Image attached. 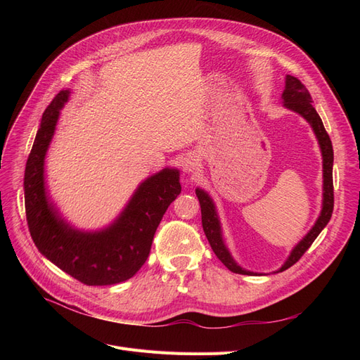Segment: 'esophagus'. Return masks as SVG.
Instances as JSON below:
<instances>
[{
  "instance_id": "esophagus-1",
  "label": "esophagus",
  "mask_w": 360,
  "mask_h": 360,
  "mask_svg": "<svg viewBox=\"0 0 360 360\" xmlns=\"http://www.w3.org/2000/svg\"><path fill=\"white\" fill-rule=\"evenodd\" d=\"M198 159L195 158V156H186L183 159V163H181V167H183V171L184 172H193L195 169L198 168Z\"/></svg>"
}]
</instances>
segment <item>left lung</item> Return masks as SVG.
Returning a JSON list of instances; mask_svg holds the SVG:
<instances>
[{
  "instance_id": "8db88e82",
  "label": "left lung",
  "mask_w": 360,
  "mask_h": 360,
  "mask_svg": "<svg viewBox=\"0 0 360 360\" xmlns=\"http://www.w3.org/2000/svg\"><path fill=\"white\" fill-rule=\"evenodd\" d=\"M282 103H284L285 108L288 110L300 114L307 122L311 124L315 136L319 139V144L321 148V156H323V207H321V213L319 216L317 222L311 228V231L304 236L302 240L296 245L291 250L290 257L278 271H284L292 264H296L297 261L302 258V255L307 252L309 246L314 243L317 236L323 231V228L328 225L332 217L333 212V177H332V168H333V148H332V141L326 132V129L323 126V122L320 115L315 111V108L312 106V99L311 94L297 78H294L291 75H287L285 78V90L282 93ZM201 205V221H202V230L205 233L207 240H209L213 252L216 257L219 258L225 267L230 269L234 274H240V275H254L252 271H248L238 266L236 261L233 259L230 250L226 249L224 238H222V230H221V222L219 217H217L214 204L212 198L204 192L202 189L195 191Z\"/></svg>"
}]
</instances>
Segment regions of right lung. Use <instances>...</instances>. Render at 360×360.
<instances>
[{
    "instance_id": "add662e5",
    "label": "right lung",
    "mask_w": 360,
    "mask_h": 360,
    "mask_svg": "<svg viewBox=\"0 0 360 360\" xmlns=\"http://www.w3.org/2000/svg\"><path fill=\"white\" fill-rule=\"evenodd\" d=\"M69 94V90H63L48 105L27 160L24 192L28 230L40 254L72 278L85 285H112L132 278L146 263L162 216L181 192L180 172L165 168L144 180L105 230H75L49 201L45 188V156Z\"/></svg>"
}]
</instances>
